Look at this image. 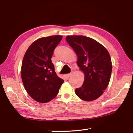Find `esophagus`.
<instances>
[{
	"mask_svg": "<svg viewBox=\"0 0 133 133\" xmlns=\"http://www.w3.org/2000/svg\"><path fill=\"white\" fill-rule=\"evenodd\" d=\"M71 76V73H69V74H67V75H66V77L67 78H69L70 76Z\"/></svg>",
	"mask_w": 133,
	"mask_h": 133,
	"instance_id": "obj_1",
	"label": "esophagus"
}]
</instances>
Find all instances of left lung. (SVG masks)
I'll return each mask as SVG.
<instances>
[{
	"label": "left lung",
	"instance_id": "1",
	"mask_svg": "<svg viewBox=\"0 0 133 133\" xmlns=\"http://www.w3.org/2000/svg\"><path fill=\"white\" fill-rule=\"evenodd\" d=\"M66 40L77 55V64L84 73V81L75 93L84 101L98 98L109 85L112 64L104 46L95 40L84 36H67Z\"/></svg>",
	"mask_w": 133,
	"mask_h": 133
}]
</instances>
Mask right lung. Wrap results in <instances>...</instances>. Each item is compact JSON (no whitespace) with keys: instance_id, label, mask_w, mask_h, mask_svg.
<instances>
[{"instance_id":"obj_1","label":"right lung","mask_w":133,"mask_h":133,"mask_svg":"<svg viewBox=\"0 0 133 133\" xmlns=\"http://www.w3.org/2000/svg\"><path fill=\"white\" fill-rule=\"evenodd\" d=\"M62 36H51L36 40L27 50L22 64L24 88L37 102H50L57 95L64 80L58 77L51 58Z\"/></svg>"}]
</instances>
